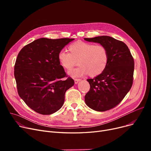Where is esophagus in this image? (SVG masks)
Wrapping results in <instances>:
<instances>
[{
    "label": "esophagus",
    "instance_id": "1",
    "mask_svg": "<svg viewBox=\"0 0 151 151\" xmlns=\"http://www.w3.org/2000/svg\"><path fill=\"white\" fill-rule=\"evenodd\" d=\"M81 81V79H78V78H75V83L77 84L78 82H80Z\"/></svg>",
    "mask_w": 151,
    "mask_h": 151
}]
</instances>
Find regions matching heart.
Wrapping results in <instances>:
<instances>
[{
  "instance_id": "1",
  "label": "heart",
  "mask_w": 151,
  "mask_h": 151,
  "mask_svg": "<svg viewBox=\"0 0 151 151\" xmlns=\"http://www.w3.org/2000/svg\"><path fill=\"white\" fill-rule=\"evenodd\" d=\"M70 52L61 51L58 58L60 65L67 70H70L78 62L80 65L70 70L72 76H79L89 73L91 76L100 75L108 62L109 53L106 47L101 44L78 41L68 46Z\"/></svg>"
}]
</instances>
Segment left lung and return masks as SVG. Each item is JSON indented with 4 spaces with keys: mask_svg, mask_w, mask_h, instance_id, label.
<instances>
[{
    "mask_svg": "<svg viewBox=\"0 0 151 151\" xmlns=\"http://www.w3.org/2000/svg\"><path fill=\"white\" fill-rule=\"evenodd\" d=\"M86 41L99 43L106 47L108 65L103 72L87 80L90 84L85 102L97 111H105L116 106L130 90L133 80L134 59L122 41L109 36L84 38Z\"/></svg>",
    "mask_w": 151,
    "mask_h": 151,
    "instance_id": "8db88e82",
    "label": "left lung"
}]
</instances>
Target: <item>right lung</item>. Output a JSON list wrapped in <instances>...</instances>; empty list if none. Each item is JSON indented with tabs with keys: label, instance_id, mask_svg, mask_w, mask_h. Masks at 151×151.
Returning a JSON list of instances; mask_svg holds the SVG:
<instances>
[{
	"label": "right lung",
	"instance_id": "right-lung-1",
	"mask_svg": "<svg viewBox=\"0 0 151 151\" xmlns=\"http://www.w3.org/2000/svg\"><path fill=\"white\" fill-rule=\"evenodd\" d=\"M73 40L41 38L24 46L18 55L14 75L18 94L39 114L58 111L64 103L66 91L74 85L58 58V53Z\"/></svg>",
	"mask_w": 151,
	"mask_h": 151
}]
</instances>
